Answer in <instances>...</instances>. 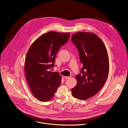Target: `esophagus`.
I'll return each instance as SVG.
<instances>
[{
  "mask_svg": "<svg viewBox=\"0 0 128 128\" xmlns=\"http://www.w3.org/2000/svg\"><path fill=\"white\" fill-rule=\"evenodd\" d=\"M65 78L66 79H70L71 78V76H69V77H68V76H66V77H65Z\"/></svg>",
  "mask_w": 128,
  "mask_h": 128,
  "instance_id": "esophagus-1",
  "label": "esophagus"
}]
</instances>
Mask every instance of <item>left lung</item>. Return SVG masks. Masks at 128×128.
Segmentation results:
<instances>
[{"label": "left lung", "mask_w": 128, "mask_h": 128, "mask_svg": "<svg viewBox=\"0 0 128 128\" xmlns=\"http://www.w3.org/2000/svg\"><path fill=\"white\" fill-rule=\"evenodd\" d=\"M72 42L78 51L82 67L75 78L77 85L72 88V96L86 100L96 95L107 78L109 64L107 52L102 40L95 34L78 32L73 34Z\"/></svg>", "instance_id": "obj_1"}]
</instances>
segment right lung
<instances>
[{
  "instance_id": "obj_1",
  "label": "right lung",
  "mask_w": 128,
  "mask_h": 128,
  "mask_svg": "<svg viewBox=\"0 0 128 128\" xmlns=\"http://www.w3.org/2000/svg\"><path fill=\"white\" fill-rule=\"evenodd\" d=\"M69 37V32H48L37 38L26 53V80L32 92L40 102L50 100L61 84L59 74L49 70L54 66L60 48L67 42Z\"/></svg>"
}]
</instances>
